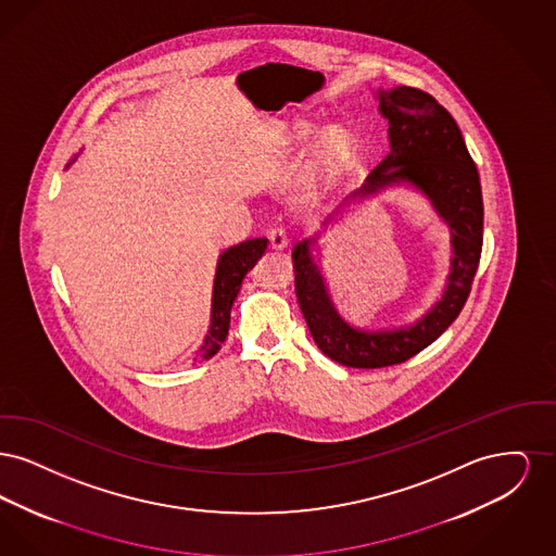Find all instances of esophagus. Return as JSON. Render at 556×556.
Wrapping results in <instances>:
<instances>
[{
    "label": "esophagus",
    "instance_id": "esophagus-1",
    "mask_svg": "<svg viewBox=\"0 0 556 556\" xmlns=\"http://www.w3.org/2000/svg\"><path fill=\"white\" fill-rule=\"evenodd\" d=\"M268 239H270V245L277 248V250H283V248H288V243H290V236H288V231H286L283 227L270 229Z\"/></svg>",
    "mask_w": 556,
    "mask_h": 556
}]
</instances>
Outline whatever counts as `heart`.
<instances>
[{
	"label": "heart",
	"instance_id": "obj_1",
	"mask_svg": "<svg viewBox=\"0 0 556 556\" xmlns=\"http://www.w3.org/2000/svg\"><path fill=\"white\" fill-rule=\"evenodd\" d=\"M311 135H313V129H311V127H300V129H298V137H300V139H308ZM344 150V135H342V132H333V135H329V139H327V156H329V159H336V156H340Z\"/></svg>",
	"mask_w": 556,
	"mask_h": 556
}]
</instances>
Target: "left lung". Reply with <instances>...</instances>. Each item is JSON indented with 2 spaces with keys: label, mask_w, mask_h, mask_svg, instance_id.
I'll use <instances>...</instances> for the list:
<instances>
[{
  "label": "left lung",
  "mask_w": 556,
  "mask_h": 556,
  "mask_svg": "<svg viewBox=\"0 0 556 556\" xmlns=\"http://www.w3.org/2000/svg\"><path fill=\"white\" fill-rule=\"evenodd\" d=\"M379 110L390 121V152L352 195H369L400 181L419 187L448 223L454 256L442 300L419 323L394 331H361L333 308L308 252L313 241L295 245V295L311 336L325 356L352 369L400 365L433 344L460 315L483 245L479 173L448 110L415 87L379 91Z\"/></svg>",
  "instance_id": "8db88e82"
}]
</instances>
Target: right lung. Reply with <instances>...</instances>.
<instances>
[{"label":"right lung","mask_w":556,"mask_h":556,"mask_svg":"<svg viewBox=\"0 0 556 556\" xmlns=\"http://www.w3.org/2000/svg\"><path fill=\"white\" fill-rule=\"evenodd\" d=\"M266 238L248 239L238 245L225 250L218 258L216 275H214V291H212V325L206 342L200 348L198 361H208L225 342L229 333L231 306L238 298L241 281L248 270H252L258 258L265 254Z\"/></svg>","instance_id":"1"}]
</instances>
